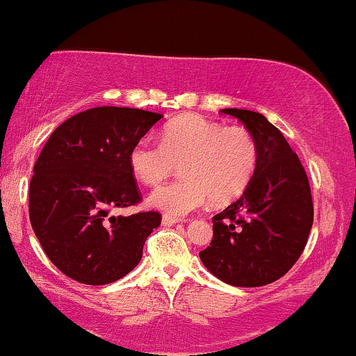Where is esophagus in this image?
I'll return each instance as SVG.
<instances>
[{
    "label": "esophagus",
    "instance_id": "esophagus-1",
    "mask_svg": "<svg viewBox=\"0 0 356 356\" xmlns=\"http://www.w3.org/2000/svg\"><path fill=\"white\" fill-rule=\"evenodd\" d=\"M178 221H179V218H177V216H171V215H168V213H165V215L161 216L163 227H173V225H177Z\"/></svg>",
    "mask_w": 356,
    "mask_h": 356
}]
</instances>
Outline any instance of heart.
Instances as JSON below:
<instances>
[{"mask_svg": "<svg viewBox=\"0 0 356 356\" xmlns=\"http://www.w3.org/2000/svg\"><path fill=\"white\" fill-rule=\"evenodd\" d=\"M129 166L145 186H158L179 163L177 181L158 188L149 203L181 216L208 200L223 204L240 196L258 165V143L245 127H223L200 115H183L163 128L160 143L141 138L129 149Z\"/></svg>", "mask_w": 356, "mask_h": 356, "instance_id": "1", "label": "heart"}]
</instances>
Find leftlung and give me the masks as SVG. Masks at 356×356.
<instances>
[{
  "label": "left lung",
  "mask_w": 356,
  "mask_h": 356,
  "mask_svg": "<svg viewBox=\"0 0 356 356\" xmlns=\"http://www.w3.org/2000/svg\"><path fill=\"white\" fill-rule=\"evenodd\" d=\"M252 131L258 165L243 195L213 216L203 265L233 286H263L290 271L303 253L313 225L312 190L285 136L261 113L227 108Z\"/></svg>",
  "instance_id": "8db88e82"
}]
</instances>
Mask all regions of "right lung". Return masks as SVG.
<instances>
[{
    "label": "right lung",
    "mask_w": 356,
    "mask_h": 356,
    "mask_svg": "<svg viewBox=\"0 0 356 356\" xmlns=\"http://www.w3.org/2000/svg\"><path fill=\"white\" fill-rule=\"evenodd\" d=\"M136 108L98 106L61 123L29 183V221L46 257L66 277L106 285L140 263L158 211L111 216L141 202L129 149L161 120Z\"/></svg>",
    "instance_id": "obj_1"
}]
</instances>
